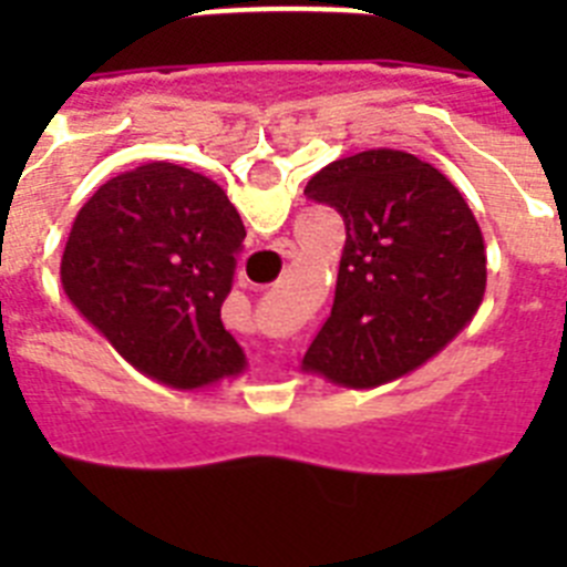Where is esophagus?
Returning <instances> with one entry per match:
<instances>
[{"label": "esophagus", "instance_id": "obj_1", "mask_svg": "<svg viewBox=\"0 0 567 567\" xmlns=\"http://www.w3.org/2000/svg\"><path fill=\"white\" fill-rule=\"evenodd\" d=\"M280 255H284V258H292V255H295L292 244H284V249H280Z\"/></svg>", "mask_w": 567, "mask_h": 567}]
</instances>
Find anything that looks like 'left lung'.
Masks as SVG:
<instances>
[{"label": "left lung", "instance_id": "1", "mask_svg": "<svg viewBox=\"0 0 567 567\" xmlns=\"http://www.w3.org/2000/svg\"><path fill=\"white\" fill-rule=\"evenodd\" d=\"M307 198L346 224L332 315L303 369L349 389L389 383L452 343L485 295V240L460 189L403 150L312 175Z\"/></svg>", "mask_w": 567, "mask_h": 567}]
</instances>
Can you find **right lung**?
<instances>
[{
	"mask_svg": "<svg viewBox=\"0 0 567 567\" xmlns=\"http://www.w3.org/2000/svg\"><path fill=\"white\" fill-rule=\"evenodd\" d=\"M244 238L238 209L213 178L144 164L110 178L79 209L62 289L138 372L202 389L247 369L221 323Z\"/></svg>",
	"mask_w": 567,
	"mask_h": 567,
	"instance_id": "obj_1",
	"label": "right lung"
}]
</instances>
